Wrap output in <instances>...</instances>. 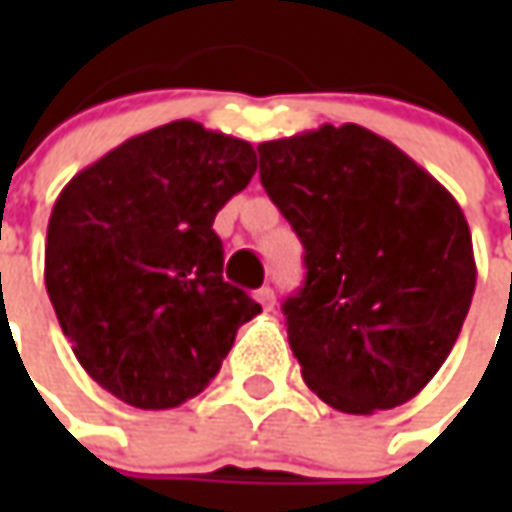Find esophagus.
<instances>
[{
	"mask_svg": "<svg viewBox=\"0 0 512 512\" xmlns=\"http://www.w3.org/2000/svg\"><path fill=\"white\" fill-rule=\"evenodd\" d=\"M256 299H259V305L265 307V310H273V305H276V293L270 287H259L256 290Z\"/></svg>",
	"mask_w": 512,
	"mask_h": 512,
	"instance_id": "34e87169",
	"label": "esophagus"
}]
</instances>
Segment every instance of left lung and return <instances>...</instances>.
<instances>
[{
  "label": "left lung",
  "instance_id": "left-lung-1",
  "mask_svg": "<svg viewBox=\"0 0 512 512\" xmlns=\"http://www.w3.org/2000/svg\"><path fill=\"white\" fill-rule=\"evenodd\" d=\"M259 176L305 245V287L282 310L307 387L353 416L410 402L476 290L459 202L362 125L262 142Z\"/></svg>",
  "mask_w": 512,
  "mask_h": 512
}]
</instances>
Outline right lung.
<instances>
[{
  "label": "right lung",
  "mask_w": 512,
  "mask_h": 512,
  "mask_svg": "<svg viewBox=\"0 0 512 512\" xmlns=\"http://www.w3.org/2000/svg\"><path fill=\"white\" fill-rule=\"evenodd\" d=\"M245 139L179 119L79 170L59 193L45 287L79 364L116 399L168 410L219 373L262 307L225 282L213 230L256 173Z\"/></svg>",
  "instance_id": "1"
}]
</instances>
